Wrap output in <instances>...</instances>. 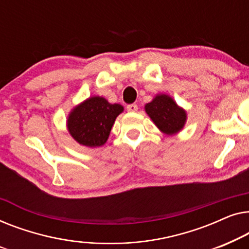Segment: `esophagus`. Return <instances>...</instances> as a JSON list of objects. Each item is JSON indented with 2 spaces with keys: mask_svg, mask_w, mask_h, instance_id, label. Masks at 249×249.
I'll use <instances>...</instances> for the list:
<instances>
[{
  "mask_svg": "<svg viewBox=\"0 0 249 249\" xmlns=\"http://www.w3.org/2000/svg\"><path fill=\"white\" fill-rule=\"evenodd\" d=\"M126 109H127L128 113H135V111L138 110V105L136 104L127 105V106H126Z\"/></svg>",
  "mask_w": 249,
  "mask_h": 249,
  "instance_id": "obj_1",
  "label": "esophagus"
}]
</instances>
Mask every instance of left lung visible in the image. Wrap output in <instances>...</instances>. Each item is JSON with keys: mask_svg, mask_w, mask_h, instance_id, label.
Wrapping results in <instances>:
<instances>
[{"mask_svg": "<svg viewBox=\"0 0 249 249\" xmlns=\"http://www.w3.org/2000/svg\"><path fill=\"white\" fill-rule=\"evenodd\" d=\"M144 108L157 127L167 135L176 134L186 123V111L168 94H157Z\"/></svg>", "mask_w": 249, "mask_h": 249, "instance_id": "obj_1", "label": "left lung"}]
</instances>
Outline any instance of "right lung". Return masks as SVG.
<instances>
[{
  "mask_svg": "<svg viewBox=\"0 0 249 249\" xmlns=\"http://www.w3.org/2000/svg\"><path fill=\"white\" fill-rule=\"evenodd\" d=\"M124 110L120 104H109L103 97H90L73 108L68 118L70 134L79 144L89 148L104 145L115 120Z\"/></svg>",
  "mask_w": 249,
  "mask_h": 249,
  "instance_id": "add662e5",
  "label": "right lung"
}]
</instances>
